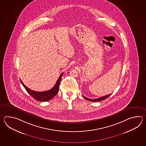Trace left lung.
Listing matches in <instances>:
<instances>
[{"label": "left lung", "mask_w": 146, "mask_h": 146, "mask_svg": "<svg viewBox=\"0 0 146 146\" xmlns=\"http://www.w3.org/2000/svg\"><path fill=\"white\" fill-rule=\"evenodd\" d=\"M112 94V93H111ZM111 94H108V95H106V96H102V97H100L99 98H98V99H89V98H88L87 97H86V96H84V98L88 100V101H91V102H100V101H102V100H104L106 99V98H108V97H109Z\"/></svg>", "instance_id": "1"}]
</instances>
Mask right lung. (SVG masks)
I'll return each instance as SVG.
<instances>
[{
	"label": "right lung",
	"mask_w": 146,
	"mask_h": 146,
	"mask_svg": "<svg viewBox=\"0 0 146 146\" xmlns=\"http://www.w3.org/2000/svg\"><path fill=\"white\" fill-rule=\"evenodd\" d=\"M62 74H63V72H62L59 76V78L57 81L56 84H55L54 87H53L51 89L48 90V91H46L37 92V91H35L33 90H31V89H29L25 85L21 80H20V82H21L23 86L25 87L27 91L29 93V94L32 97H33L34 98V99L38 101H40V102L48 101L50 100L53 99V98L58 93V90H59V84H60V81L61 78L62 77Z\"/></svg>",
	"instance_id": "add662e5"
}]
</instances>
